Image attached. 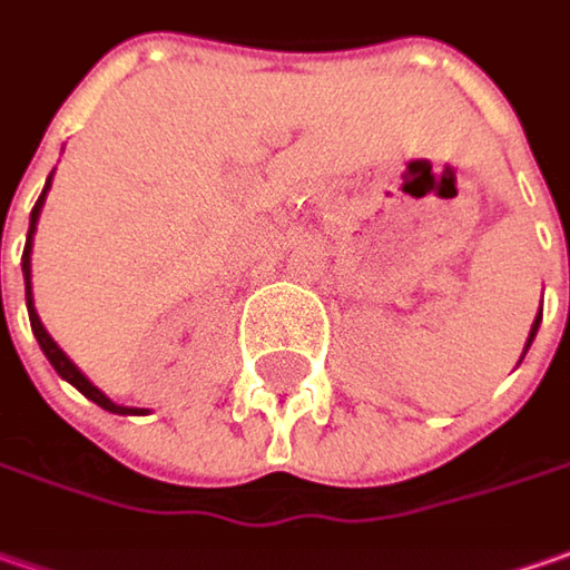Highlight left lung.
<instances>
[{"instance_id":"obj_1","label":"left lung","mask_w":570,"mask_h":570,"mask_svg":"<svg viewBox=\"0 0 570 570\" xmlns=\"http://www.w3.org/2000/svg\"><path fill=\"white\" fill-rule=\"evenodd\" d=\"M539 322H542V309H539V315H535V322H532V328H530V341H527V351H530L532 337H535V332H539ZM527 351H523V354H527Z\"/></svg>"}]
</instances>
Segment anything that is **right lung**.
Masks as SVG:
<instances>
[{
	"label": "right lung",
	"mask_w": 570,
	"mask_h": 570,
	"mask_svg": "<svg viewBox=\"0 0 570 570\" xmlns=\"http://www.w3.org/2000/svg\"><path fill=\"white\" fill-rule=\"evenodd\" d=\"M50 178H53V171H50ZM50 178H47V185L40 190L38 204H35V210H31V229H28V242H24V255H21V271H24V299H28V318H31V332L38 337L40 351L47 354V360L53 363V370L60 373L66 383H72L86 399H91L95 405H101L105 411H111V414H142V409H124V405H114L111 399L98 389V385H91L86 380V373L72 363V360L66 357L60 351V344L47 334V328L40 325L38 309H35V293H31V238H35V229H38V216L40 207H43V197H47V190H50Z\"/></svg>",
	"instance_id": "obj_1"
}]
</instances>
